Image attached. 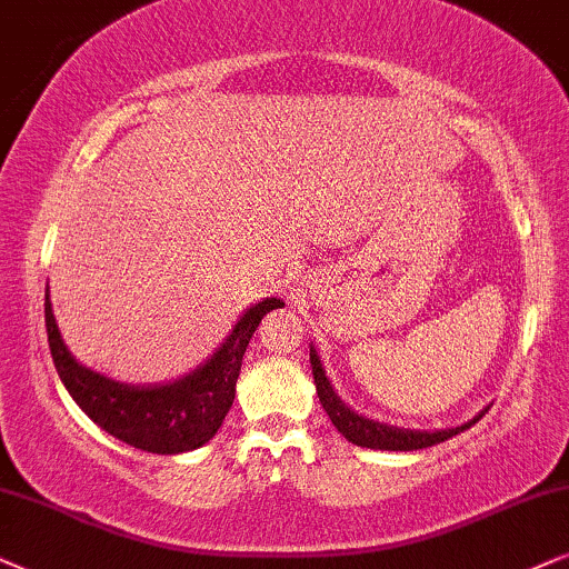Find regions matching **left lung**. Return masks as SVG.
<instances>
[{"instance_id": "obj_1", "label": "left lung", "mask_w": 569, "mask_h": 569, "mask_svg": "<svg viewBox=\"0 0 569 569\" xmlns=\"http://www.w3.org/2000/svg\"><path fill=\"white\" fill-rule=\"evenodd\" d=\"M309 363H312V375H315V385H317V398L325 411H328L330 421L336 423V429L343 435L348 442L359 445V448H369V450H421V448H431V445L445 442V439L460 435V431L471 429L476 421L481 419L489 408H483L479 416H473L471 421L460 423V427L452 429H437V431H416V429H398V427H388V423L363 419L356 411H351L343 400L338 398V392L332 390V385L325 375L320 356H317L315 348H309Z\"/></svg>"}]
</instances>
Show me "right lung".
I'll return each mask as SVG.
<instances>
[{
    "mask_svg": "<svg viewBox=\"0 0 569 569\" xmlns=\"http://www.w3.org/2000/svg\"><path fill=\"white\" fill-rule=\"evenodd\" d=\"M278 307H283L280 299H262L260 305L249 307L233 325L226 343L202 367L177 382L150 385V388L113 382L82 367L59 336L49 289L43 315H47L51 359L74 403L119 442L158 456H179L202 448L221 429L237 396L241 359L252 332L262 317Z\"/></svg>",
    "mask_w": 569,
    "mask_h": 569,
    "instance_id": "obj_1",
    "label": "right lung"
}]
</instances>
